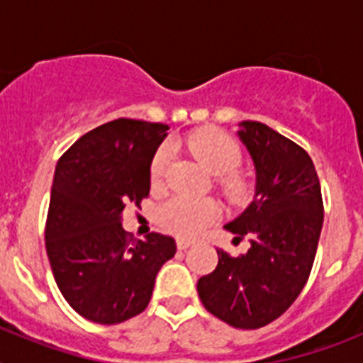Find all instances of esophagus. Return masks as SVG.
Wrapping results in <instances>:
<instances>
[{"mask_svg":"<svg viewBox=\"0 0 363 363\" xmlns=\"http://www.w3.org/2000/svg\"><path fill=\"white\" fill-rule=\"evenodd\" d=\"M176 245H178L179 251H185V249H189V247L194 245V242H191V240H184V238H178V242H176Z\"/></svg>","mask_w":363,"mask_h":363,"instance_id":"obj_1","label":"esophagus"}]
</instances>
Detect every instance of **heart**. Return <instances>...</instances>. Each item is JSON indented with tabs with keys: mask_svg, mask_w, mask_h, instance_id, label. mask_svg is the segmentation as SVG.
I'll use <instances>...</instances> for the list:
<instances>
[{
	"mask_svg": "<svg viewBox=\"0 0 363 363\" xmlns=\"http://www.w3.org/2000/svg\"><path fill=\"white\" fill-rule=\"evenodd\" d=\"M187 147L211 174L227 176L242 163V150L229 134L216 129L201 130L187 140ZM171 162V149L162 145L150 163V182L160 184ZM160 223L165 230L184 238L198 236L218 218V207L211 200L174 196L160 207Z\"/></svg>",
	"mask_w": 363,
	"mask_h": 363,
	"instance_id": "heart-1",
	"label": "heart"
}]
</instances>
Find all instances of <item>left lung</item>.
Wrapping results in <instances>:
<instances>
[{
	"mask_svg": "<svg viewBox=\"0 0 363 363\" xmlns=\"http://www.w3.org/2000/svg\"><path fill=\"white\" fill-rule=\"evenodd\" d=\"M236 134L255 165V198L223 227L234 240L247 236L251 247L236 258L216 249V269L198 280V294L216 318L258 329L289 309L309 278L323 223L322 191L300 145L259 121H242Z\"/></svg>",
	"mask_w": 363,
	"mask_h": 363,
	"instance_id": "left-lung-1",
	"label": "left lung"
}]
</instances>
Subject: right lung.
<instances>
[{"label":"right lung","instance_id":"1","mask_svg":"<svg viewBox=\"0 0 363 363\" xmlns=\"http://www.w3.org/2000/svg\"><path fill=\"white\" fill-rule=\"evenodd\" d=\"M169 127L120 120L83 134L56 165L45 245L54 280L78 314L121 323L149 306L156 274L176 252L160 233L129 238L125 205L150 191V163Z\"/></svg>","mask_w":363,"mask_h":363}]
</instances>
